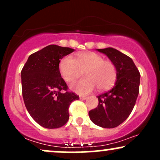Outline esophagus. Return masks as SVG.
I'll return each mask as SVG.
<instances>
[{
    "label": "esophagus",
    "instance_id": "obj_1",
    "mask_svg": "<svg viewBox=\"0 0 160 160\" xmlns=\"http://www.w3.org/2000/svg\"><path fill=\"white\" fill-rule=\"evenodd\" d=\"M80 98L81 99V100H86V99L87 98V97L85 96V95H80Z\"/></svg>",
    "mask_w": 160,
    "mask_h": 160
}]
</instances>
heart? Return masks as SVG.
<instances>
[{
    "instance_id": "b5f03b06",
    "label": "heart",
    "mask_w": 160,
    "mask_h": 160,
    "mask_svg": "<svg viewBox=\"0 0 160 160\" xmlns=\"http://www.w3.org/2000/svg\"><path fill=\"white\" fill-rule=\"evenodd\" d=\"M59 72L65 82L71 83L78 78L80 71H84V80L70 86L72 91L80 95H86L96 87L103 90L113 85L117 71L111 62L104 60L101 55L92 52L78 54L76 58L68 56L62 58L59 63Z\"/></svg>"
}]
</instances>
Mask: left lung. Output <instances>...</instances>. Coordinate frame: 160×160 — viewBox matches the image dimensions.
<instances>
[{
    "label": "left lung",
    "mask_w": 160,
    "mask_h": 160,
    "mask_svg": "<svg viewBox=\"0 0 160 160\" xmlns=\"http://www.w3.org/2000/svg\"><path fill=\"white\" fill-rule=\"evenodd\" d=\"M115 65L117 78L111 90L98 95V105L89 112L93 123L102 128H115L123 122L133 110L139 93L141 75L130 57L117 49H97Z\"/></svg>",
    "instance_id": "obj_1"
}]
</instances>
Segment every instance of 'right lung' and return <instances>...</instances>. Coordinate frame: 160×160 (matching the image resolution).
<instances>
[{
    "label": "right lung",
    "instance_id": "1",
    "mask_svg": "<svg viewBox=\"0 0 160 160\" xmlns=\"http://www.w3.org/2000/svg\"><path fill=\"white\" fill-rule=\"evenodd\" d=\"M74 51L69 47L49 45L33 53L21 71L23 100L29 114L47 128L64 126L69 119L68 108L79 96L67 92L59 72V62Z\"/></svg>",
    "mask_w": 160,
    "mask_h": 160
}]
</instances>
